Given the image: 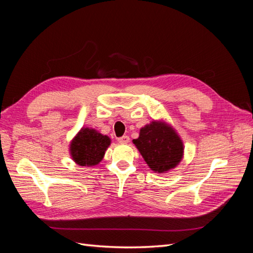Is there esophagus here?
Masks as SVG:
<instances>
[{
    "label": "esophagus",
    "mask_w": 253,
    "mask_h": 253,
    "mask_svg": "<svg viewBox=\"0 0 253 253\" xmlns=\"http://www.w3.org/2000/svg\"><path fill=\"white\" fill-rule=\"evenodd\" d=\"M119 143H128L129 142V137L128 136H122L120 138H118Z\"/></svg>",
    "instance_id": "1"
}]
</instances>
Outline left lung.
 Wrapping results in <instances>:
<instances>
[{"label":"left lung","instance_id":"obj_1","mask_svg":"<svg viewBox=\"0 0 253 253\" xmlns=\"http://www.w3.org/2000/svg\"><path fill=\"white\" fill-rule=\"evenodd\" d=\"M150 169L158 174L177 167L183 158V142L176 129L165 120H153L140 128L139 137L133 139Z\"/></svg>","mask_w":253,"mask_h":253}]
</instances>
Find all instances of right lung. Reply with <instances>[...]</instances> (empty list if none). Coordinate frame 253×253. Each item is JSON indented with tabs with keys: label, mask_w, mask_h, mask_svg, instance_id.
<instances>
[{
	"label": "right lung",
	"mask_w": 253,
	"mask_h": 253,
	"mask_svg": "<svg viewBox=\"0 0 253 253\" xmlns=\"http://www.w3.org/2000/svg\"><path fill=\"white\" fill-rule=\"evenodd\" d=\"M111 144L109 136L88 126L81 127L70 143L72 159L81 167L97 166Z\"/></svg>",
	"instance_id": "right-lung-1"
}]
</instances>
